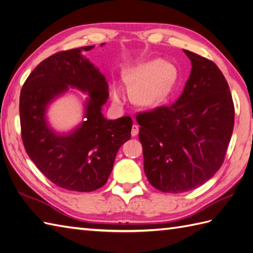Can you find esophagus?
I'll return each mask as SVG.
<instances>
[{
  "label": "esophagus",
  "instance_id": "obj_1",
  "mask_svg": "<svg viewBox=\"0 0 253 253\" xmlns=\"http://www.w3.org/2000/svg\"><path fill=\"white\" fill-rule=\"evenodd\" d=\"M138 132H139V127H138V126H136V125H133V126H132V131H131L132 136H136V135L138 134Z\"/></svg>",
  "mask_w": 253,
  "mask_h": 253
}]
</instances>
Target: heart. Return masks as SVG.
Here are the masks:
<instances>
[{"label": "heart", "mask_w": 253, "mask_h": 253, "mask_svg": "<svg viewBox=\"0 0 253 253\" xmlns=\"http://www.w3.org/2000/svg\"><path fill=\"white\" fill-rule=\"evenodd\" d=\"M177 78V70L168 61L152 60L138 64L127 72L126 82L133 87L132 96L138 105L150 106L162 101L169 93ZM113 101L120 105L125 92L118 84L112 88Z\"/></svg>", "instance_id": "1"}]
</instances>
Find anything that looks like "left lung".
<instances>
[{
	"mask_svg": "<svg viewBox=\"0 0 253 253\" xmlns=\"http://www.w3.org/2000/svg\"><path fill=\"white\" fill-rule=\"evenodd\" d=\"M183 52L192 69L177 102L136 117L147 179L168 193L211 179L223 163L234 127V104L222 72L211 60Z\"/></svg>",
	"mask_w": 253,
	"mask_h": 253,
	"instance_id": "8db88e82",
	"label": "left lung"
}]
</instances>
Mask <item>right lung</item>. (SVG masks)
Here are the masks:
<instances>
[{"label":"right lung","instance_id":"add662e5","mask_svg":"<svg viewBox=\"0 0 253 253\" xmlns=\"http://www.w3.org/2000/svg\"><path fill=\"white\" fill-rule=\"evenodd\" d=\"M93 48L71 49L47 58L30 74L20 93L21 135L28 156L51 182L77 192H91L106 183L133 126L127 116L116 120L103 116L108 84L83 54ZM70 87L87 94L84 120L69 132H58L48 123L47 108L65 93H75Z\"/></svg>","mask_w":253,"mask_h":253}]
</instances>
